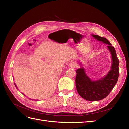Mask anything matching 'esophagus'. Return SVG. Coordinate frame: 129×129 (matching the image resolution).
<instances>
[{
  "label": "esophagus",
  "mask_w": 129,
  "mask_h": 129,
  "mask_svg": "<svg viewBox=\"0 0 129 129\" xmlns=\"http://www.w3.org/2000/svg\"><path fill=\"white\" fill-rule=\"evenodd\" d=\"M69 66H70V67L73 68H75L77 66V64L75 62H72L69 64Z\"/></svg>",
  "instance_id": "1"
}]
</instances>
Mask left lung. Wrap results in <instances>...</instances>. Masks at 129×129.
Segmentation results:
<instances>
[{
    "label": "left lung",
    "mask_w": 129,
    "mask_h": 129,
    "mask_svg": "<svg viewBox=\"0 0 129 129\" xmlns=\"http://www.w3.org/2000/svg\"><path fill=\"white\" fill-rule=\"evenodd\" d=\"M97 40L108 44L112 58L111 70L102 79L92 81L85 74L83 68L76 70L75 83L79 94L89 101H96L106 97L115 86L119 76V60L115 48L106 38L92 35Z\"/></svg>",
    "instance_id": "8db88e82"
}]
</instances>
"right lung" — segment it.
I'll return each instance as SVG.
<instances>
[{
    "label": "right lung",
    "mask_w": 129,
    "mask_h": 129,
    "mask_svg": "<svg viewBox=\"0 0 129 129\" xmlns=\"http://www.w3.org/2000/svg\"><path fill=\"white\" fill-rule=\"evenodd\" d=\"M14 85H15V84H14ZM15 86H16V85H15Z\"/></svg>",
    "instance_id": "obj_1"
}]
</instances>
